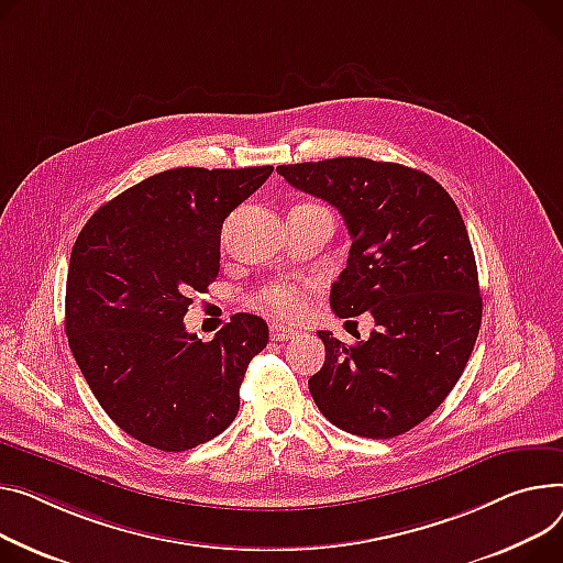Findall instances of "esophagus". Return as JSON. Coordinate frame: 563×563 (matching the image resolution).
I'll return each mask as SVG.
<instances>
[{
	"instance_id": "obj_1",
	"label": "esophagus",
	"mask_w": 563,
	"mask_h": 563,
	"mask_svg": "<svg viewBox=\"0 0 563 563\" xmlns=\"http://www.w3.org/2000/svg\"><path fill=\"white\" fill-rule=\"evenodd\" d=\"M294 334H296V330H294V328L272 323V340H274V342H287V340H291Z\"/></svg>"
}]
</instances>
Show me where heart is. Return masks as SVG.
Segmentation results:
<instances>
[{
  "label": "heart",
  "instance_id": "heart-1",
  "mask_svg": "<svg viewBox=\"0 0 563 563\" xmlns=\"http://www.w3.org/2000/svg\"><path fill=\"white\" fill-rule=\"evenodd\" d=\"M255 303L278 321H291L303 312V291L287 283H272L257 291Z\"/></svg>",
  "mask_w": 563,
  "mask_h": 563
}]
</instances>
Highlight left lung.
<instances>
[{"label": "left lung", "instance_id": "left-lung-1", "mask_svg": "<svg viewBox=\"0 0 563 563\" xmlns=\"http://www.w3.org/2000/svg\"><path fill=\"white\" fill-rule=\"evenodd\" d=\"M276 172L342 212L353 244L330 308L340 319L371 312L378 325L355 346L319 330L325 362L310 394L336 428L398 437L453 391L477 340L482 296L464 219L432 176L405 165L330 158Z\"/></svg>", "mask_w": 563, "mask_h": 563}]
</instances>
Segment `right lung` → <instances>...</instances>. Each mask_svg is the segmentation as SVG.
Returning a JSON list of instances; mask_svg holds the SVG:
<instances>
[{"instance_id":"obj_1","label":"right lung","mask_w":563,"mask_h":563,"mask_svg":"<svg viewBox=\"0 0 563 563\" xmlns=\"http://www.w3.org/2000/svg\"><path fill=\"white\" fill-rule=\"evenodd\" d=\"M274 167H176L103 203L69 255L65 332L106 415L180 453L227 430L265 319L240 312L212 342L185 330L192 291L219 274L221 223Z\"/></svg>"}]
</instances>
